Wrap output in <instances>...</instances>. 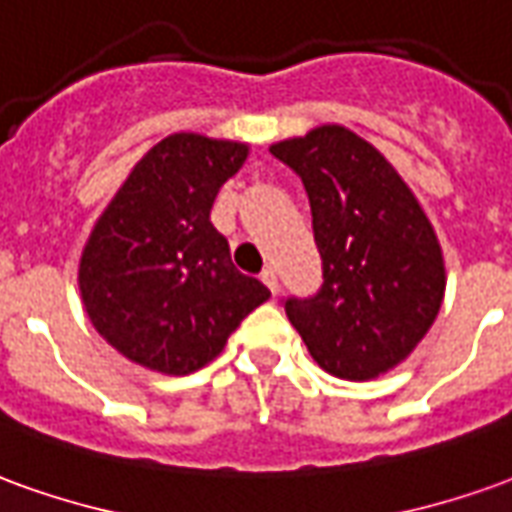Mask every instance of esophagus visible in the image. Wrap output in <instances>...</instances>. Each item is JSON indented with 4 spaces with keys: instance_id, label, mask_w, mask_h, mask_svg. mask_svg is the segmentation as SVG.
Returning <instances> with one entry per match:
<instances>
[{
    "instance_id": "obj_1",
    "label": "esophagus",
    "mask_w": 512,
    "mask_h": 512,
    "mask_svg": "<svg viewBox=\"0 0 512 512\" xmlns=\"http://www.w3.org/2000/svg\"><path fill=\"white\" fill-rule=\"evenodd\" d=\"M260 280L266 282L268 288H271V293L280 291V280H277V271H274V268H263V274H260Z\"/></svg>"
}]
</instances>
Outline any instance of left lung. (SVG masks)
<instances>
[{"label":"left lung","instance_id":"8db88e82","mask_svg":"<svg viewBox=\"0 0 512 512\" xmlns=\"http://www.w3.org/2000/svg\"><path fill=\"white\" fill-rule=\"evenodd\" d=\"M305 182L324 266L316 299L285 313L332 377L377 380L405 363L438 318L443 249L424 207L374 144L341 124L271 144Z\"/></svg>","mask_w":512,"mask_h":512}]
</instances>
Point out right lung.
Returning a JSON list of instances; mask_svg holds the SVG:
<instances>
[{
	"mask_svg": "<svg viewBox=\"0 0 512 512\" xmlns=\"http://www.w3.org/2000/svg\"><path fill=\"white\" fill-rule=\"evenodd\" d=\"M249 144L174 132L157 141L99 213L77 263L82 307L119 355L182 377L221 355L271 291L232 266L210 224Z\"/></svg>",
	"mask_w": 512,
	"mask_h": 512,
	"instance_id": "obj_1",
	"label": "right lung"
}]
</instances>
